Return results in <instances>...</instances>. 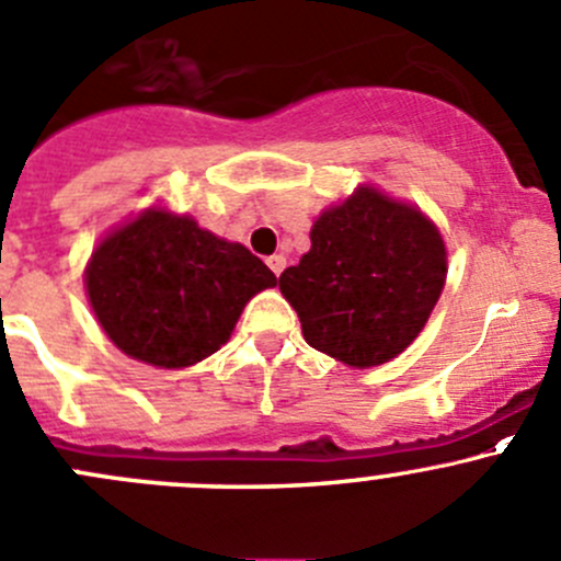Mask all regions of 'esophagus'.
<instances>
[{"mask_svg": "<svg viewBox=\"0 0 561 561\" xmlns=\"http://www.w3.org/2000/svg\"><path fill=\"white\" fill-rule=\"evenodd\" d=\"M265 263H268V268H271V271H274V274H276V276H279V274H282V271H285L287 260H285V257H282V254H274V257H268V260H265Z\"/></svg>", "mask_w": 561, "mask_h": 561, "instance_id": "34e87169", "label": "esophagus"}]
</instances>
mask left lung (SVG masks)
<instances>
[{"label":"left lung","instance_id":"obj_1","mask_svg":"<svg viewBox=\"0 0 561 561\" xmlns=\"http://www.w3.org/2000/svg\"><path fill=\"white\" fill-rule=\"evenodd\" d=\"M312 249L279 276L304 340L351 367H375L425 329L447 279L431 219L362 186L312 227Z\"/></svg>","mask_w":561,"mask_h":561}]
</instances>
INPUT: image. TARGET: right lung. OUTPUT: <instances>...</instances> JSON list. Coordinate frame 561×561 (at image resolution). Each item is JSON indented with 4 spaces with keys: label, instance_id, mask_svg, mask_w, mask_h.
Here are the masks:
<instances>
[{
    "label": "right lung",
    "instance_id": "1",
    "mask_svg": "<svg viewBox=\"0 0 561 561\" xmlns=\"http://www.w3.org/2000/svg\"><path fill=\"white\" fill-rule=\"evenodd\" d=\"M276 276L241 243L161 208L103 238L87 265L108 340L153 367H192L230 340L241 309Z\"/></svg>",
    "mask_w": 561,
    "mask_h": 561
}]
</instances>
